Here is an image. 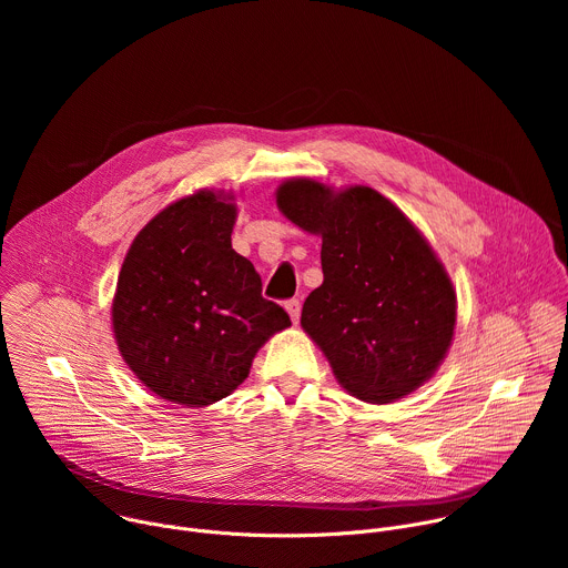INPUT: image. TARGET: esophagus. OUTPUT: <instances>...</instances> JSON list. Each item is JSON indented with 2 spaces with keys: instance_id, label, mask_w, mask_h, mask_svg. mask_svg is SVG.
<instances>
[{
  "instance_id": "34e87169",
  "label": "esophagus",
  "mask_w": 568,
  "mask_h": 568,
  "mask_svg": "<svg viewBox=\"0 0 568 568\" xmlns=\"http://www.w3.org/2000/svg\"><path fill=\"white\" fill-rule=\"evenodd\" d=\"M285 310H287L290 318L296 323V321H298V316H301V301H298V298H290V301H285Z\"/></svg>"
}]
</instances>
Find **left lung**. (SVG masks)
I'll list each match as a JSON object with an SVG mask.
<instances>
[{
    "mask_svg": "<svg viewBox=\"0 0 568 568\" xmlns=\"http://www.w3.org/2000/svg\"><path fill=\"white\" fill-rule=\"evenodd\" d=\"M276 204L321 235L323 283L301 326L355 397L388 404L414 393L445 359L456 292L429 242L368 186L333 191L314 180L278 186Z\"/></svg>",
    "mask_w": 568,
    "mask_h": 568,
    "instance_id": "8db88e82",
    "label": "left lung"
}]
</instances>
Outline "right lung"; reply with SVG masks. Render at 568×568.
<instances>
[{
	"label": "right lung",
	"mask_w": 568,
	"mask_h": 568,
	"mask_svg": "<svg viewBox=\"0 0 568 568\" xmlns=\"http://www.w3.org/2000/svg\"><path fill=\"white\" fill-rule=\"evenodd\" d=\"M231 200L200 191L156 213L134 237L112 301L114 337L130 371L184 407L233 393L258 348L292 323L263 298L258 272L231 247Z\"/></svg>",
	"instance_id": "1"
}]
</instances>
